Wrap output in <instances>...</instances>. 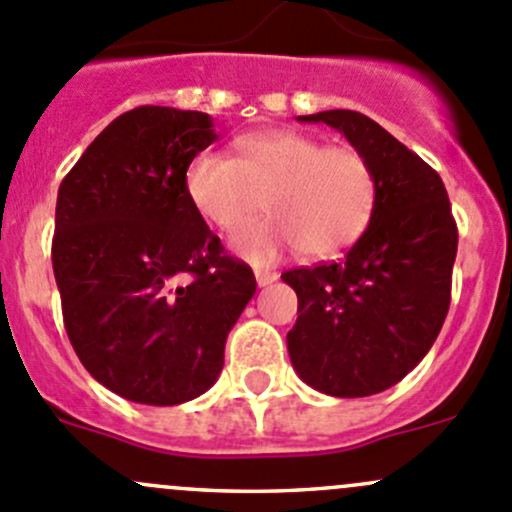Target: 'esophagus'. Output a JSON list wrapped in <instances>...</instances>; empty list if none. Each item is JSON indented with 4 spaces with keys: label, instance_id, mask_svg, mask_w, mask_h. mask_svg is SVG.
<instances>
[{
    "label": "esophagus",
    "instance_id": "34e87169",
    "mask_svg": "<svg viewBox=\"0 0 512 512\" xmlns=\"http://www.w3.org/2000/svg\"><path fill=\"white\" fill-rule=\"evenodd\" d=\"M277 272H270V270H257L255 272V280H257V287H267V285H272V282L277 280Z\"/></svg>",
    "mask_w": 512,
    "mask_h": 512
}]
</instances>
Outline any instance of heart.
Segmentation results:
<instances>
[{"mask_svg": "<svg viewBox=\"0 0 512 512\" xmlns=\"http://www.w3.org/2000/svg\"><path fill=\"white\" fill-rule=\"evenodd\" d=\"M195 213L223 232L260 215L272 220L232 237L247 262L267 265L285 250L332 257L364 235L376 208V178L356 148L327 146L299 131H262L235 141V158L200 153L185 173Z\"/></svg>", "mask_w": 512, "mask_h": 512, "instance_id": "b5f03b06", "label": "heart"}]
</instances>
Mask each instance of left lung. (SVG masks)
I'll return each instance as SVG.
<instances>
[{"label":"left lung","instance_id":"left-lung-1","mask_svg":"<svg viewBox=\"0 0 512 512\" xmlns=\"http://www.w3.org/2000/svg\"><path fill=\"white\" fill-rule=\"evenodd\" d=\"M297 121L344 133L376 178L374 215L352 250L282 275L299 299L287 334L299 379L361 399L399 384L436 342L451 304L456 220L441 175L369 116L334 108Z\"/></svg>","mask_w":512,"mask_h":512}]
</instances>
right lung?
<instances>
[{
	"instance_id": "1",
	"label": "right lung",
	"mask_w": 512,
	"mask_h": 512,
	"mask_svg": "<svg viewBox=\"0 0 512 512\" xmlns=\"http://www.w3.org/2000/svg\"><path fill=\"white\" fill-rule=\"evenodd\" d=\"M213 118L141 106L108 123L59 185L51 245L66 334L98 384L175 406L210 389L255 275L195 213L185 173Z\"/></svg>"
}]
</instances>
